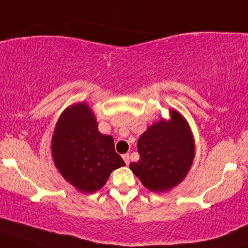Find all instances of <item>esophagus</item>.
<instances>
[{
  "instance_id": "esophagus-1",
  "label": "esophagus",
  "mask_w": 248,
  "mask_h": 248,
  "mask_svg": "<svg viewBox=\"0 0 248 248\" xmlns=\"http://www.w3.org/2000/svg\"><path fill=\"white\" fill-rule=\"evenodd\" d=\"M122 157H124V162H126V165H129V154L128 153L124 154V155H122Z\"/></svg>"
}]
</instances>
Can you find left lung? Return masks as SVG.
Returning a JSON list of instances; mask_svg holds the SVG:
<instances>
[{
	"label": "left lung",
	"mask_w": 248,
	"mask_h": 248,
	"mask_svg": "<svg viewBox=\"0 0 248 248\" xmlns=\"http://www.w3.org/2000/svg\"><path fill=\"white\" fill-rule=\"evenodd\" d=\"M140 160L129 168L141 184L155 193L173 189L188 174L195 156V142L187 120L170 108V119H160L138 141Z\"/></svg>",
	"instance_id": "8db88e82"
}]
</instances>
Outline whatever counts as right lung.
<instances>
[{
    "label": "right lung",
    "mask_w": 248,
    "mask_h": 248,
    "mask_svg": "<svg viewBox=\"0 0 248 248\" xmlns=\"http://www.w3.org/2000/svg\"><path fill=\"white\" fill-rule=\"evenodd\" d=\"M51 156L64 180L81 193L101 189L110 173L126 165L115 152L114 139L99 132L86 102L62 111L51 137Z\"/></svg>",
    "instance_id": "1"
}]
</instances>
